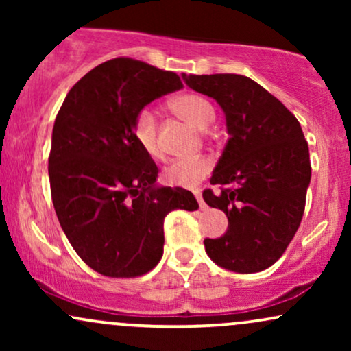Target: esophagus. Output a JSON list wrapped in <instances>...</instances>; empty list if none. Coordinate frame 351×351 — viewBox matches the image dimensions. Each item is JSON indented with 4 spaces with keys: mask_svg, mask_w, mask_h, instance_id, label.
<instances>
[{
    "mask_svg": "<svg viewBox=\"0 0 351 351\" xmlns=\"http://www.w3.org/2000/svg\"><path fill=\"white\" fill-rule=\"evenodd\" d=\"M195 196H196V199H198L199 208H201V209L206 208V204H204V201H203V196H201V191H195Z\"/></svg>",
    "mask_w": 351,
    "mask_h": 351,
    "instance_id": "esophagus-1",
    "label": "esophagus"
}]
</instances>
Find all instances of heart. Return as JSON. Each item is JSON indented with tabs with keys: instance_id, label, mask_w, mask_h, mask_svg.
Wrapping results in <instances>:
<instances>
[{
	"instance_id": "obj_1",
	"label": "heart",
	"mask_w": 351,
	"mask_h": 351,
	"mask_svg": "<svg viewBox=\"0 0 351 351\" xmlns=\"http://www.w3.org/2000/svg\"><path fill=\"white\" fill-rule=\"evenodd\" d=\"M170 107L175 114L183 117L186 122L195 125L199 130H206L216 119L213 104L203 95L193 94V92H186L171 99ZM132 135L148 156L152 158L162 156V148L158 143V127H156V119L152 108L145 107L136 112L132 122ZM209 168L211 165L204 158H180L165 168L163 180L178 186H195L208 175Z\"/></svg>"
}]
</instances>
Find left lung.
Here are the masks:
<instances>
[{"instance_id":"8db88e82","label":"left lung","mask_w":351,"mask_h":351,"mask_svg":"<svg viewBox=\"0 0 351 351\" xmlns=\"http://www.w3.org/2000/svg\"><path fill=\"white\" fill-rule=\"evenodd\" d=\"M181 77L219 104L229 135L211 176L226 188L203 193L209 206L226 213L228 231L204 239L206 254L228 271H264L284 254L304 216L312 168L299 120L245 75Z\"/></svg>"}]
</instances>
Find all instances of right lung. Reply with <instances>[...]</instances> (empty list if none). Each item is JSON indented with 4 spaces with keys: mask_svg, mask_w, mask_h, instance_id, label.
Wrapping results in <instances>:
<instances>
[{
    "mask_svg": "<svg viewBox=\"0 0 351 351\" xmlns=\"http://www.w3.org/2000/svg\"><path fill=\"white\" fill-rule=\"evenodd\" d=\"M183 87L175 72L119 58L87 72L64 99L49 155L56 215L74 251L107 277H136L163 256V221L199 208L158 186V168L132 135L136 112Z\"/></svg>",
    "mask_w": 351,
    "mask_h": 351,
    "instance_id": "obj_1",
    "label": "right lung"
}]
</instances>
